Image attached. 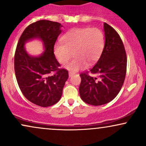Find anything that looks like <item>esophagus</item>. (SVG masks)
I'll return each instance as SVG.
<instances>
[{
    "label": "esophagus",
    "mask_w": 146,
    "mask_h": 146,
    "mask_svg": "<svg viewBox=\"0 0 146 146\" xmlns=\"http://www.w3.org/2000/svg\"><path fill=\"white\" fill-rule=\"evenodd\" d=\"M73 75H74V73H72L71 71L68 72V75H69V77H71Z\"/></svg>",
    "instance_id": "esophagus-1"
}]
</instances>
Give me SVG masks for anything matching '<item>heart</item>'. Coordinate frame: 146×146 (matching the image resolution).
I'll list each match as a JSON object with an SVG mask.
<instances>
[{"instance_id":"obj_1","label":"heart","mask_w":146,"mask_h":146,"mask_svg":"<svg viewBox=\"0 0 146 146\" xmlns=\"http://www.w3.org/2000/svg\"><path fill=\"white\" fill-rule=\"evenodd\" d=\"M62 43H56L54 53L62 64L67 63L73 56L75 58L66 66L69 71L76 72L96 62L103 51L104 35L99 28H75L65 33L61 38Z\"/></svg>"}]
</instances>
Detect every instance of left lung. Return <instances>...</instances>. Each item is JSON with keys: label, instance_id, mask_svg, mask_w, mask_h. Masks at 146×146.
Masks as SVG:
<instances>
[{"label": "left lung", "instance_id": "left-lung-1", "mask_svg": "<svg viewBox=\"0 0 146 146\" xmlns=\"http://www.w3.org/2000/svg\"><path fill=\"white\" fill-rule=\"evenodd\" d=\"M105 44L100 59L90 71L80 73L79 87L84 102L93 106H101L114 100L124 82L127 56L124 45L118 33L104 23ZM90 72L96 74L93 77Z\"/></svg>", "mask_w": 146, "mask_h": 146}]
</instances>
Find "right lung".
I'll return each mask as SVG.
<instances>
[{"instance_id": "right-lung-1", "label": "right lung", "mask_w": 146, "mask_h": 146, "mask_svg": "<svg viewBox=\"0 0 146 146\" xmlns=\"http://www.w3.org/2000/svg\"><path fill=\"white\" fill-rule=\"evenodd\" d=\"M62 25L57 22L42 20L31 23L20 37L14 56V70L17 82L24 96L42 107L54 105L61 98L68 71L60 68L54 53L55 43L61 33ZM40 38L45 51L41 56L32 57L24 49V42Z\"/></svg>"}]
</instances>
